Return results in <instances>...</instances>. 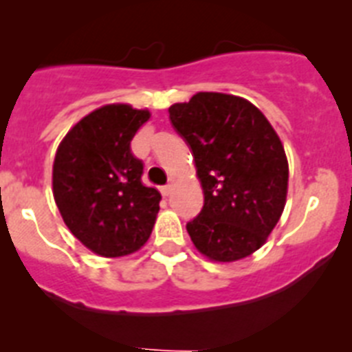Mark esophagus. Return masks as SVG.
<instances>
[{
	"label": "esophagus",
	"mask_w": 352,
	"mask_h": 352,
	"mask_svg": "<svg viewBox=\"0 0 352 352\" xmlns=\"http://www.w3.org/2000/svg\"><path fill=\"white\" fill-rule=\"evenodd\" d=\"M160 192H162V195H166V197H167V195L173 194V185H170V183H169V185H164L160 188Z\"/></svg>",
	"instance_id": "1"
}]
</instances>
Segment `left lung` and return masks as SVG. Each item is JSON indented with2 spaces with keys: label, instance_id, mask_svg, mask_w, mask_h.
I'll return each mask as SVG.
<instances>
[{
  "label": "left lung",
  "instance_id": "obj_1",
  "mask_svg": "<svg viewBox=\"0 0 352 352\" xmlns=\"http://www.w3.org/2000/svg\"><path fill=\"white\" fill-rule=\"evenodd\" d=\"M192 149L204 206L186 223L203 256L232 263L259 250L287 197L284 146L263 113L241 96L201 91L169 107Z\"/></svg>",
  "mask_w": 352,
  "mask_h": 352
}]
</instances>
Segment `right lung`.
Wrapping results in <instances>:
<instances>
[{
  "label": "right lung",
  "instance_id": "right-lung-1",
  "mask_svg": "<svg viewBox=\"0 0 352 352\" xmlns=\"http://www.w3.org/2000/svg\"><path fill=\"white\" fill-rule=\"evenodd\" d=\"M149 111L126 104L96 109L72 126L56 151L52 194L63 222L102 257L138 252L160 210V192L142 185V162L130 141Z\"/></svg>",
  "mask_w": 352,
  "mask_h": 352
}]
</instances>
